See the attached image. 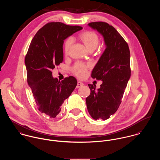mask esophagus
Wrapping results in <instances>:
<instances>
[{
	"mask_svg": "<svg viewBox=\"0 0 160 160\" xmlns=\"http://www.w3.org/2000/svg\"><path fill=\"white\" fill-rule=\"evenodd\" d=\"M83 85H84V84H83L82 82H80V81H78V83H77V86H76V88H79L82 87Z\"/></svg>",
	"mask_w": 160,
	"mask_h": 160,
	"instance_id": "1",
	"label": "esophagus"
}]
</instances>
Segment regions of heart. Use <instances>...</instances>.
Wrapping results in <instances>:
<instances>
[{
	"label": "heart",
	"mask_w": 160,
	"mask_h": 160,
	"mask_svg": "<svg viewBox=\"0 0 160 160\" xmlns=\"http://www.w3.org/2000/svg\"><path fill=\"white\" fill-rule=\"evenodd\" d=\"M79 39L84 44L86 47L92 52L96 48L99 43V38L97 33L92 31H84L78 35ZM73 44V40L71 38H67L63 44L64 51L66 55H68ZM90 65L82 63H77L72 67V70L76 76L78 78H84L87 74Z\"/></svg>",
	"instance_id": "1"
}]
</instances>
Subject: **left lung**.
I'll return each instance as SVG.
<instances>
[{"mask_svg": "<svg viewBox=\"0 0 160 160\" xmlns=\"http://www.w3.org/2000/svg\"><path fill=\"white\" fill-rule=\"evenodd\" d=\"M104 38L106 48L92 72V78L101 80L100 89L88 84V110L93 119L106 120L118 110L131 76L129 46L113 26L102 22L89 23Z\"/></svg>", "mask_w": 160, "mask_h": 160, "instance_id": "8db88e82", "label": "left lung"}]
</instances>
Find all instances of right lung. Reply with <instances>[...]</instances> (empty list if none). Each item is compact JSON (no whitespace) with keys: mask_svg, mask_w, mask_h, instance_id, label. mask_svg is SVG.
I'll return each instance as SVG.
<instances>
[{"mask_svg":"<svg viewBox=\"0 0 160 160\" xmlns=\"http://www.w3.org/2000/svg\"><path fill=\"white\" fill-rule=\"evenodd\" d=\"M82 29L61 22L47 23L34 36L26 55L28 85L38 110L50 118L59 114L65 100L77 85L71 76L62 81L53 78L52 70L63 60L64 40Z\"/></svg>","mask_w":160,"mask_h":160,"instance_id":"1","label":"right lung"}]
</instances>
